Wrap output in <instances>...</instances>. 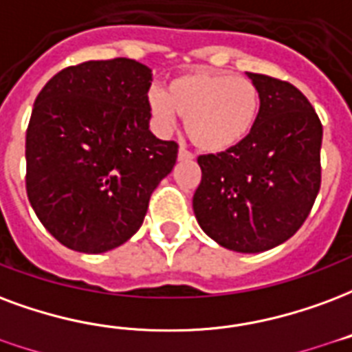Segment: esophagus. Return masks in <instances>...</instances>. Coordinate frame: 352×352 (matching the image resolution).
Instances as JSON below:
<instances>
[{"mask_svg": "<svg viewBox=\"0 0 352 352\" xmlns=\"http://www.w3.org/2000/svg\"><path fill=\"white\" fill-rule=\"evenodd\" d=\"M192 158H194V155L190 151L183 149V147L179 149V160H192Z\"/></svg>", "mask_w": 352, "mask_h": 352, "instance_id": "obj_1", "label": "esophagus"}]
</instances>
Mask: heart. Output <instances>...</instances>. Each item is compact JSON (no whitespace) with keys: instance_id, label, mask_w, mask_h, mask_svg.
<instances>
[{"instance_id":"b5f03b06","label":"heart","mask_w":352,"mask_h":352,"mask_svg":"<svg viewBox=\"0 0 352 352\" xmlns=\"http://www.w3.org/2000/svg\"><path fill=\"white\" fill-rule=\"evenodd\" d=\"M149 108L160 129H171L179 113L197 149L226 153L256 129L261 93L248 78L196 69L171 78L166 93L153 91Z\"/></svg>"}]
</instances>
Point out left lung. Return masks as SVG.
<instances>
[{
  "mask_svg": "<svg viewBox=\"0 0 352 352\" xmlns=\"http://www.w3.org/2000/svg\"><path fill=\"white\" fill-rule=\"evenodd\" d=\"M261 93L256 129L226 153L201 155L197 223L220 246L257 254L295 235L321 188L322 124L293 83L248 72Z\"/></svg>",
  "mask_w": 352,
  "mask_h": 352,
  "instance_id": "1",
  "label": "left lung"
}]
</instances>
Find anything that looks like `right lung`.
<instances>
[{
    "instance_id": "obj_1",
    "label": "right lung",
    "mask_w": 352,
    "mask_h": 352,
    "mask_svg": "<svg viewBox=\"0 0 352 352\" xmlns=\"http://www.w3.org/2000/svg\"><path fill=\"white\" fill-rule=\"evenodd\" d=\"M149 67L85 61L57 72L25 132V190L63 246L102 254L142 228L151 194L173 169L175 142L149 130Z\"/></svg>"
}]
</instances>
